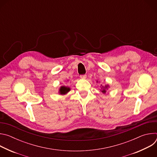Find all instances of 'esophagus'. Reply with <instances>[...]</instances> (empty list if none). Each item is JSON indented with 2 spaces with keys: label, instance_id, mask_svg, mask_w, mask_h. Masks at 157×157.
<instances>
[{
  "label": "esophagus",
  "instance_id": "obj_1",
  "mask_svg": "<svg viewBox=\"0 0 157 157\" xmlns=\"http://www.w3.org/2000/svg\"><path fill=\"white\" fill-rule=\"evenodd\" d=\"M86 75H81L80 76V78H81V79H86Z\"/></svg>",
  "mask_w": 157,
  "mask_h": 157
}]
</instances>
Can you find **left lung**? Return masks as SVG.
Returning a JSON list of instances; mask_svg holds the SVG:
<instances>
[{
	"label": "left lung",
	"mask_w": 157,
	"mask_h": 157,
	"mask_svg": "<svg viewBox=\"0 0 157 157\" xmlns=\"http://www.w3.org/2000/svg\"><path fill=\"white\" fill-rule=\"evenodd\" d=\"M98 82V81H97ZM102 86V85H101ZM108 87H109V85H105L104 86H102V87H101V92L102 93H104V94H105V93H106V90L107 89H108Z\"/></svg>",
	"instance_id": "1"
}]
</instances>
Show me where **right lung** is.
Listing matches in <instances>:
<instances>
[{
	"label": "right lung",
	"mask_w": 157,
	"mask_h": 157,
	"mask_svg": "<svg viewBox=\"0 0 157 157\" xmlns=\"http://www.w3.org/2000/svg\"><path fill=\"white\" fill-rule=\"evenodd\" d=\"M70 91V88L69 87H66V86H61L59 89V93L60 94H66V93H68Z\"/></svg>",
	"instance_id": "1"
}]
</instances>
